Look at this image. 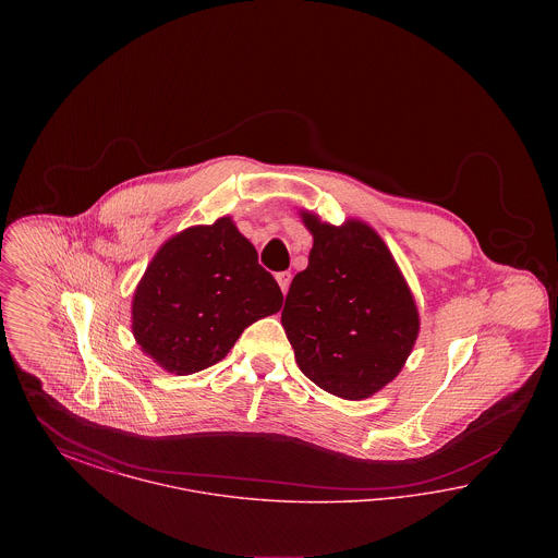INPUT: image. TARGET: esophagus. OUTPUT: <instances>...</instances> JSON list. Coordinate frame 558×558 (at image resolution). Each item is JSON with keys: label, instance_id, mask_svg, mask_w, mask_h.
<instances>
[{"label": "esophagus", "instance_id": "obj_1", "mask_svg": "<svg viewBox=\"0 0 558 558\" xmlns=\"http://www.w3.org/2000/svg\"><path fill=\"white\" fill-rule=\"evenodd\" d=\"M276 280H278V284H280V289H282V292L287 294V291H289V287H291V271H278V274H276Z\"/></svg>", "mask_w": 558, "mask_h": 558}]
</instances>
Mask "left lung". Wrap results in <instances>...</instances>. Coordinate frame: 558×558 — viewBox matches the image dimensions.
I'll return each mask as SVG.
<instances>
[{
    "mask_svg": "<svg viewBox=\"0 0 558 558\" xmlns=\"http://www.w3.org/2000/svg\"><path fill=\"white\" fill-rule=\"evenodd\" d=\"M303 219L314 246L282 310L294 360L319 389L371 398L398 376L418 337L412 292L366 223L335 228L307 213Z\"/></svg>",
    "mask_w": 558,
    "mask_h": 558,
    "instance_id": "8db88e82",
    "label": "left lung"
}]
</instances>
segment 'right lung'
<instances>
[{
  "instance_id": "obj_1",
  "label": "right lung",
  "mask_w": 558,
  "mask_h": 558,
  "mask_svg": "<svg viewBox=\"0 0 558 558\" xmlns=\"http://www.w3.org/2000/svg\"><path fill=\"white\" fill-rule=\"evenodd\" d=\"M282 307L274 276L230 217L167 240L133 294V337L167 372L221 362L253 322Z\"/></svg>"
}]
</instances>
